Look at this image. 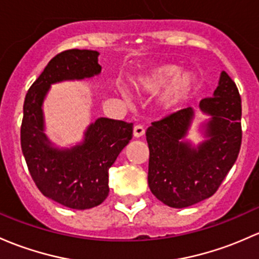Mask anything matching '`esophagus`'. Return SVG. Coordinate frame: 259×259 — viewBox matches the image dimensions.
I'll return each mask as SVG.
<instances>
[{
	"mask_svg": "<svg viewBox=\"0 0 259 259\" xmlns=\"http://www.w3.org/2000/svg\"><path fill=\"white\" fill-rule=\"evenodd\" d=\"M145 134V129L141 125H135L134 126V137L135 138H141Z\"/></svg>",
	"mask_w": 259,
	"mask_h": 259,
	"instance_id": "obj_1",
	"label": "esophagus"
}]
</instances>
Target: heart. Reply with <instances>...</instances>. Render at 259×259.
<instances>
[{"label": "heart", "mask_w": 259, "mask_h": 259, "mask_svg": "<svg viewBox=\"0 0 259 259\" xmlns=\"http://www.w3.org/2000/svg\"><path fill=\"white\" fill-rule=\"evenodd\" d=\"M134 85L140 92L155 94L161 88L160 107L172 113L186 103L194 87V77L189 72H180L176 64L157 63L145 68L135 77Z\"/></svg>", "instance_id": "obj_1"}]
</instances>
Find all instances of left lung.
<instances>
[{
    "label": "left lung",
    "mask_w": 259,
    "mask_h": 259,
    "mask_svg": "<svg viewBox=\"0 0 259 259\" xmlns=\"http://www.w3.org/2000/svg\"><path fill=\"white\" fill-rule=\"evenodd\" d=\"M200 109L211 119L203 125L207 139L197 146L185 140L195 116L192 108L154 121L146 130L149 187L157 200L174 208L211 197L241 149V97L227 73H221L213 97L201 100Z\"/></svg>",
    "instance_id": "left-lung-1"
}]
</instances>
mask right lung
I'll use <instances>...</instances> for the list:
<instances>
[{
    "instance_id": "1",
    "label": "right lung",
    "mask_w": 259,
    "mask_h": 259,
    "mask_svg": "<svg viewBox=\"0 0 259 259\" xmlns=\"http://www.w3.org/2000/svg\"><path fill=\"white\" fill-rule=\"evenodd\" d=\"M98 56L99 52L89 50L57 54L28 89L23 104L21 148L29 174L46 197L74 209L95 207L108 197V171L132 140L133 122L99 118L80 144L59 149L45 134L42 105L52 84L99 74Z\"/></svg>"
}]
</instances>
